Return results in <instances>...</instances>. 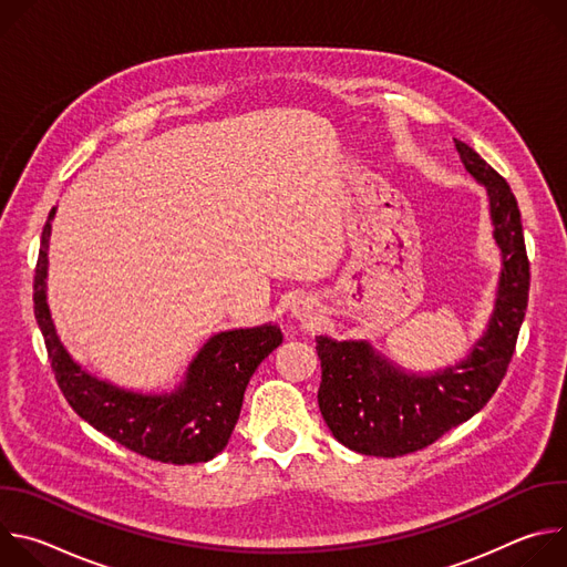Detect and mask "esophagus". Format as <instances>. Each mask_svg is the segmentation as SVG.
Returning <instances> with one entry per match:
<instances>
[{
  "label": "esophagus",
  "instance_id": "34e87169",
  "mask_svg": "<svg viewBox=\"0 0 567 567\" xmlns=\"http://www.w3.org/2000/svg\"><path fill=\"white\" fill-rule=\"evenodd\" d=\"M291 311H293V316H296L298 320H302V322L311 320V309H309V305H305V302H296Z\"/></svg>",
  "mask_w": 567,
  "mask_h": 567
}]
</instances>
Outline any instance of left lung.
<instances>
[{"label": "left lung", "mask_w": 567, "mask_h": 567, "mask_svg": "<svg viewBox=\"0 0 567 567\" xmlns=\"http://www.w3.org/2000/svg\"><path fill=\"white\" fill-rule=\"evenodd\" d=\"M468 175L489 197L494 239L503 269L487 330L468 354L444 370L417 374L399 368L368 341L316 337L320 359L318 409L348 449L399 457L415 453L487 406L512 361L529 296V260L518 202L509 184L455 138Z\"/></svg>", "instance_id": "left-lung-1"}]
</instances>
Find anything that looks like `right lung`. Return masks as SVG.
I'll return each mask as SVG.
<instances>
[{"mask_svg":"<svg viewBox=\"0 0 567 567\" xmlns=\"http://www.w3.org/2000/svg\"><path fill=\"white\" fill-rule=\"evenodd\" d=\"M55 208L42 228L33 302L55 381L69 406L103 435L156 462L195 464L224 451L241 399L258 365L282 343L274 322L213 334L173 392H134L99 379L62 346L47 302L49 237Z\"/></svg>","mask_w":567,"mask_h":567,"instance_id":"right-lung-1","label":"right lung"}]
</instances>
